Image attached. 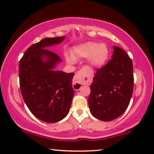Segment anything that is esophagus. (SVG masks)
Returning a JSON list of instances; mask_svg holds the SVG:
<instances>
[{"mask_svg":"<svg viewBox=\"0 0 154 154\" xmlns=\"http://www.w3.org/2000/svg\"><path fill=\"white\" fill-rule=\"evenodd\" d=\"M84 77H85V72H83L82 70L77 72L72 81V87L74 89L79 90L81 88L84 82Z\"/></svg>","mask_w":154,"mask_h":154,"instance_id":"esophagus-1","label":"esophagus"}]
</instances>
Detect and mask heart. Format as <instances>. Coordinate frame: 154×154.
Returning a JSON list of instances; mask_svg holds the SVG:
<instances>
[{
	"mask_svg": "<svg viewBox=\"0 0 154 154\" xmlns=\"http://www.w3.org/2000/svg\"><path fill=\"white\" fill-rule=\"evenodd\" d=\"M109 57V50L105 44L96 42H87L75 47L72 52V56H66L68 63L73 64L75 60L88 58L89 65L94 67H100L104 65Z\"/></svg>",
	"mask_w": 154,
	"mask_h": 154,
	"instance_id": "1",
	"label": "heart"
}]
</instances>
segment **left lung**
Returning a JSON list of instances; mask_svg holds the SVG:
<instances>
[{
	"label": "left lung",
	"mask_w": 154,
	"mask_h": 154,
	"mask_svg": "<svg viewBox=\"0 0 154 154\" xmlns=\"http://www.w3.org/2000/svg\"><path fill=\"white\" fill-rule=\"evenodd\" d=\"M134 81L131 58L122 48L114 46L112 58L97 69L90 86L89 106L91 114L104 122L120 116L129 104Z\"/></svg>",
	"instance_id": "8db88e82"
}]
</instances>
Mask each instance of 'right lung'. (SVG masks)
Returning <instances> with one entry per match:
<instances>
[{
  "mask_svg": "<svg viewBox=\"0 0 154 154\" xmlns=\"http://www.w3.org/2000/svg\"><path fill=\"white\" fill-rule=\"evenodd\" d=\"M64 39L65 37L45 38L32 45L19 63L23 100L35 116L48 123H55L67 116L74 96V73L54 71L52 69L61 59L46 49ZM44 57L48 58L46 61L42 59Z\"/></svg>",
  "mask_w": 154,
  "mask_h": 154,
  "instance_id": "1",
  "label": "right lung"
}]
</instances>
